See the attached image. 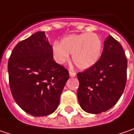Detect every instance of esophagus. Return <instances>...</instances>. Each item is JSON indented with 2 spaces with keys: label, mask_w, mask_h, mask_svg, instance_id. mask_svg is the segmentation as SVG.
<instances>
[{
  "label": "esophagus",
  "mask_w": 134,
  "mask_h": 134,
  "mask_svg": "<svg viewBox=\"0 0 134 134\" xmlns=\"http://www.w3.org/2000/svg\"><path fill=\"white\" fill-rule=\"evenodd\" d=\"M69 74H70V76L71 77H74V76H76V73H75L74 71L70 70V71H69Z\"/></svg>",
  "instance_id": "obj_1"
}]
</instances>
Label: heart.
Instances as JSON below:
<instances>
[{"label": "heart", "mask_w": 134, "mask_h": 134, "mask_svg": "<svg viewBox=\"0 0 134 134\" xmlns=\"http://www.w3.org/2000/svg\"><path fill=\"white\" fill-rule=\"evenodd\" d=\"M102 41L95 32L70 34L64 37L60 43L53 44L54 58L58 64H64L72 54V60L75 66L86 70L95 65L101 57Z\"/></svg>", "instance_id": "heart-1"}]
</instances>
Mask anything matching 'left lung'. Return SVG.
<instances>
[{"label":"left lung","mask_w":134,"mask_h":134,"mask_svg":"<svg viewBox=\"0 0 134 134\" xmlns=\"http://www.w3.org/2000/svg\"><path fill=\"white\" fill-rule=\"evenodd\" d=\"M127 59L116 39L108 36L98 62L77 74L79 103L85 111L100 114L114 106L127 82Z\"/></svg>","instance_id":"obj_1"}]
</instances>
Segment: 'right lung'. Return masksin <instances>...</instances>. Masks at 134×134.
<instances>
[{"instance_id": "obj_1", "label": "right lung", "mask_w": 134, "mask_h": 134, "mask_svg": "<svg viewBox=\"0 0 134 134\" xmlns=\"http://www.w3.org/2000/svg\"><path fill=\"white\" fill-rule=\"evenodd\" d=\"M9 84L17 105L33 116H45L58 107L69 79L65 67L53 59L44 32H37L17 44L8 60Z\"/></svg>"}]
</instances>
